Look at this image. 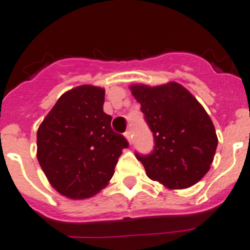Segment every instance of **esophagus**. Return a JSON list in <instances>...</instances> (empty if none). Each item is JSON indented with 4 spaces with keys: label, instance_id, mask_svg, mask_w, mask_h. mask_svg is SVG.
<instances>
[{
    "label": "esophagus",
    "instance_id": "1",
    "mask_svg": "<svg viewBox=\"0 0 250 250\" xmlns=\"http://www.w3.org/2000/svg\"><path fill=\"white\" fill-rule=\"evenodd\" d=\"M125 138L128 140L129 144H132V141H133V135H132V132L131 131H127L125 133Z\"/></svg>",
    "mask_w": 250,
    "mask_h": 250
}]
</instances>
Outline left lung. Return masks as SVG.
Returning a JSON list of instances; mask_svg holds the SVG:
<instances>
[{"label":"left lung","instance_id":"8db88e82","mask_svg":"<svg viewBox=\"0 0 250 250\" xmlns=\"http://www.w3.org/2000/svg\"><path fill=\"white\" fill-rule=\"evenodd\" d=\"M154 136V150L136 157L147 177L167 188L196 184L208 171L217 147L215 127L194 96L177 83L131 86Z\"/></svg>","mask_w":250,"mask_h":250}]
</instances>
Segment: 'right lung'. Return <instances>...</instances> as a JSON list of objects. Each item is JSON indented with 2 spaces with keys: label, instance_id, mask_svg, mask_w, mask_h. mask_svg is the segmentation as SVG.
<instances>
[{
  "label": "right lung",
  "instance_id": "obj_1",
  "mask_svg": "<svg viewBox=\"0 0 250 250\" xmlns=\"http://www.w3.org/2000/svg\"><path fill=\"white\" fill-rule=\"evenodd\" d=\"M104 95L90 85L67 91L38 129V161L56 190L70 198H87L104 188L129 146L103 110Z\"/></svg>",
  "mask_w": 250,
  "mask_h": 250
}]
</instances>
